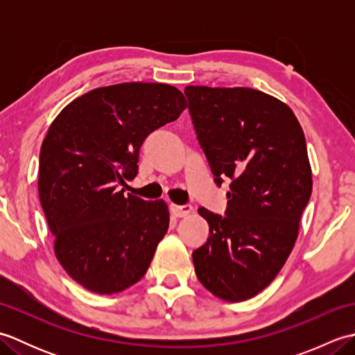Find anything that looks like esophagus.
I'll return each mask as SVG.
<instances>
[{"label": "esophagus", "mask_w": 355, "mask_h": 355, "mask_svg": "<svg viewBox=\"0 0 355 355\" xmlns=\"http://www.w3.org/2000/svg\"><path fill=\"white\" fill-rule=\"evenodd\" d=\"M171 210H172L173 215L178 216V218H182V216H186V215H189L192 212V206L191 205H183V206L172 205Z\"/></svg>", "instance_id": "34e87169"}]
</instances>
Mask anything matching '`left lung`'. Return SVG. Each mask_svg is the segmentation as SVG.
Segmentation results:
<instances>
[{
	"mask_svg": "<svg viewBox=\"0 0 355 355\" xmlns=\"http://www.w3.org/2000/svg\"><path fill=\"white\" fill-rule=\"evenodd\" d=\"M187 108L214 182L229 178L225 216L200 207L209 238L192 252L198 281L241 302L273 282L311 197L306 141L285 103L252 88L186 87Z\"/></svg>",
	"mask_w": 355,
	"mask_h": 355,
	"instance_id": "1",
	"label": "left lung"
}]
</instances>
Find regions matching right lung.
Wrapping results in <instances>:
<instances>
[{"label": "right lung", "instance_id": "obj_1", "mask_svg": "<svg viewBox=\"0 0 355 355\" xmlns=\"http://www.w3.org/2000/svg\"><path fill=\"white\" fill-rule=\"evenodd\" d=\"M186 108L166 84H119L74 99L49 128L40 154L41 206L64 270L87 290L120 293L145 276L169 227L164 201L125 197L139 150Z\"/></svg>", "mask_w": 355, "mask_h": 355}]
</instances>
